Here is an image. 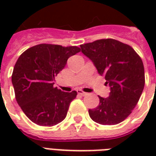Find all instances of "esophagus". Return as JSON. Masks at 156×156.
Here are the masks:
<instances>
[{
    "instance_id": "34e87169",
    "label": "esophagus",
    "mask_w": 156,
    "mask_h": 156,
    "mask_svg": "<svg viewBox=\"0 0 156 156\" xmlns=\"http://www.w3.org/2000/svg\"><path fill=\"white\" fill-rule=\"evenodd\" d=\"M77 92H78V94L82 95V96H86V95L88 94V93H85V92H83V90H81V89H78Z\"/></svg>"
}]
</instances>
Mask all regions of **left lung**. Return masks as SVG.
I'll return each instance as SVG.
<instances>
[{
  "mask_svg": "<svg viewBox=\"0 0 156 156\" xmlns=\"http://www.w3.org/2000/svg\"><path fill=\"white\" fill-rule=\"evenodd\" d=\"M80 48L110 87L108 98L98 96V107L88 109L89 116L103 125L119 124L130 115L144 89V68L140 57L129 45L111 38L82 44Z\"/></svg>",
  "mask_w": 156,
  "mask_h": 156,
  "instance_id": "left-lung-1",
  "label": "left lung"
}]
</instances>
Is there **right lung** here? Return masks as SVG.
I'll use <instances>...</instances> for the list:
<instances>
[{
  "label": "right lung",
  "instance_id": "add662e5",
  "mask_svg": "<svg viewBox=\"0 0 156 156\" xmlns=\"http://www.w3.org/2000/svg\"><path fill=\"white\" fill-rule=\"evenodd\" d=\"M80 51L76 46L42 43L28 48L18 58L12 75L16 99L33 123L53 126L66 118L77 92L55 88V77L68 58Z\"/></svg>",
  "mask_w": 156,
  "mask_h": 156
}]
</instances>
